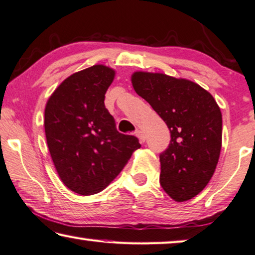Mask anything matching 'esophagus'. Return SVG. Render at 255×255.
<instances>
[{
  "label": "esophagus",
  "instance_id": "esophagus-1",
  "mask_svg": "<svg viewBox=\"0 0 255 255\" xmlns=\"http://www.w3.org/2000/svg\"><path fill=\"white\" fill-rule=\"evenodd\" d=\"M135 135L139 137V140L141 141V142H144L145 141V135H144V132L142 130H136Z\"/></svg>",
  "mask_w": 255,
  "mask_h": 255
}]
</instances>
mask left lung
<instances>
[{"instance_id": "left-lung-1", "label": "left lung", "mask_w": 255, "mask_h": 255, "mask_svg": "<svg viewBox=\"0 0 255 255\" xmlns=\"http://www.w3.org/2000/svg\"><path fill=\"white\" fill-rule=\"evenodd\" d=\"M131 81L170 131V143L159 156L160 185L177 202L194 198L218 164L223 135L218 104L210 93L186 79L136 71Z\"/></svg>"}]
</instances>
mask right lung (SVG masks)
Masks as SVG:
<instances>
[{"mask_svg": "<svg viewBox=\"0 0 255 255\" xmlns=\"http://www.w3.org/2000/svg\"><path fill=\"white\" fill-rule=\"evenodd\" d=\"M115 70L96 64L57 87L45 107L46 141L63 184L80 195L110 185L141 147L137 137L116 130L105 94Z\"/></svg>", "mask_w": 255, "mask_h": 255, "instance_id": "obj_1", "label": "right lung"}]
</instances>
